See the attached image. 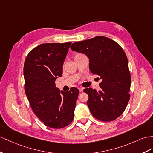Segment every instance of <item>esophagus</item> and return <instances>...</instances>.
Here are the masks:
<instances>
[{"label":"esophagus","instance_id":"esophagus-1","mask_svg":"<svg viewBox=\"0 0 153 153\" xmlns=\"http://www.w3.org/2000/svg\"><path fill=\"white\" fill-rule=\"evenodd\" d=\"M83 89H84V88H83V87H79V91H80V92H83Z\"/></svg>","mask_w":153,"mask_h":153}]
</instances>
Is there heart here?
Segmentation results:
<instances>
[{
    "label": "heart",
    "instance_id": "heart-1",
    "mask_svg": "<svg viewBox=\"0 0 153 153\" xmlns=\"http://www.w3.org/2000/svg\"><path fill=\"white\" fill-rule=\"evenodd\" d=\"M78 54H80V53H78Z\"/></svg>",
    "mask_w": 153,
    "mask_h": 153
}]
</instances>
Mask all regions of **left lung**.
I'll use <instances>...</instances> for the list:
<instances>
[{
	"instance_id": "1",
	"label": "left lung",
	"mask_w": 153,
	"mask_h": 153,
	"mask_svg": "<svg viewBox=\"0 0 153 153\" xmlns=\"http://www.w3.org/2000/svg\"><path fill=\"white\" fill-rule=\"evenodd\" d=\"M70 48L87 55L91 72L102 79L98 92L92 88L83 90L88 96L87 105L91 114L102 121L116 120L125 110L131 96V77L124 50L103 36L74 42Z\"/></svg>"
}]
</instances>
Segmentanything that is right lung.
<instances>
[{
  "instance_id": "obj_1",
  "label": "right lung",
  "mask_w": 153,
  "mask_h": 153,
  "mask_svg": "<svg viewBox=\"0 0 153 153\" xmlns=\"http://www.w3.org/2000/svg\"><path fill=\"white\" fill-rule=\"evenodd\" d=\"M71 42L45 43L30 51L24 65L25 91L33 112L46 126L61 128L72 122L79 91L71 88L59 91L57 77L62 74V66Z\"/></svg>"
}]
</instances>
